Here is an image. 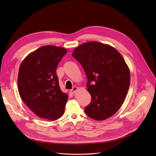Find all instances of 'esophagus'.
<instances>
[{"label":"esophagus","mask_w":156,"mask_h":156,"mask_svg":"<svg viewBox=\"0 0 156 156\" xmlns=\"http://www.w3.org/2000/svg\"><path fill=\"white\" fill-rule=\"evenodd\" d=\"M78 90V87L75 86V87H73L72 90H70V93H71L72 94H74V93H75Z\"/></svg>","instance_id":"obj_1"}]
</instances>
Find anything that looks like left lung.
Instances as JSON below:
<instances>
[{"instance_id": "1", "label": "left lung", "mask_w": 156, "mask_h": 156, "mask_svg": "<svg viewBox=\"0 0 156 156\" xmlns=\"http://www.w3.org/2000/svg\"><path fill=\"white\" fill-rule=\"evenodd\" d=\"M72 56L83 66L91 96L85 113L98 121L112 117L123 104L129 86L130 72L122 55L112 46L92 41L76 48Z\"/></svg>"}]
</instances>
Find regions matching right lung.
<instances>
[{"instance_id": "obj_1", "label": "right lung", "mask_w": 156, "mask_h": 156, "mask_svg": "<svg viewBox=\"0 0 156 156\" xmlns=\"http://www.w3.org/2000/svg\"><path fill=\"white\" fill-rule=\"evenodd\" d=\"M66 52L61 47L44 46L29 54L20 64L19 94L40 118L56 120L63 115L69 96L60 90L56 69Z\"/></svg>"}]
</instances>
